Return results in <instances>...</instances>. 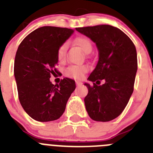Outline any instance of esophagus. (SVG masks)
<instances>
[{
    "instance_id": "34e87169",
    "label": "esophagus",
    "mask_w": 153,
    "mask_h": 153,
    "mask_svg": "<svg viewBox=\"0 0 153 153\" xmlns=\"http://www.w3.org/2000/svg\"><path fill=\"white\" fill-rule=\"evenodd\" d=\"M76 84L77 85V86H80V85L83 84V83H82V82H81V81L76 80Z\"/></svg>"
}]
</instances>
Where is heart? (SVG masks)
Listing matches in <instances>:
<instances>
[{
	"label": "heart",
	"instance_id": "b5f03b06",
	"mask_svg": "<svg viewBox=\"0 0 153 153\" xmlns=\"http://www.w3.org/2000/svg\"><path fill=\"white\" fill-rule=\"evenodd\" d=\"M76 44H77L83 52L88 53L92 50V43L90 39L86 36H79L75 40ZM67 44L63 43L60 46L57 50V59L59 61H63L65 59ZM89 71V67L86 64H72L70 65L65 69V74L69 77L74 79H81L83 77L85 74Z\"/></svg>",
	"mask_w": 153,
	"mask_h": 153
}]
</instances>
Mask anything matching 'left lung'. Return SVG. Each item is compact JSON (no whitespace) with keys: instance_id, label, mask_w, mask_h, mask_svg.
<instances>
[{"instance_id":"8db88e82","label":"left lung","mask_w":153,"mask_h":153,"mask_svg":"<svg viewBox=\"0 0 153 153\" xmlns=\"http://www.w3.org/2000/svg\"><path fill=\"white\" fill-rule=\"evenodd\" d=\"M76 30L91 39L99 51L97 67L88 77L93 85L85 83L88 88L84 99L86 111L95 121L114 120L123 113L134 89L138 66L136 47L125 33L110 25ZM101 80L105 83L99 86Z\"/></svg>"}]
</instances>
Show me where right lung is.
<instances>
[{
  "label": "right lung",
  "instance_id": "obj_1",
  "mask_svg": "<svg viewBox=\"0 0 153 153\" xmlns=\"http://www.w3.org/2000/svg\"><path fill=\"white\" fill-rule=\"evenodd\" d=\"M74 30L45 26L31 32L22 40L16 53L14 76L21 106L39 122L56 120L63 115L67 100L76 88L74 79L64 78L53 85L51 75L56 70L57 50Z\"/></svg>",
  "mask_w": 153,
  "mask_h": 153
}]
</instances>
